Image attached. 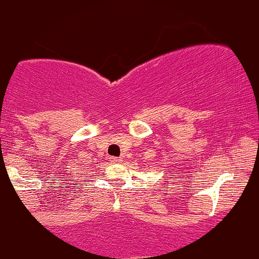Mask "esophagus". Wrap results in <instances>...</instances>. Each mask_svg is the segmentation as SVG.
Returning a JSON list of instances; mask_svg holds the SVG:
<instances>
[{
	"label": "esophagus",
	"instance_id": "34e87169",
	"mask_svg": "<svg viewBox=\"0 0 259 259\" xmlns=\"http://www.w3.org/2000/svg\"><path fill=\"white\" fill-rule=\"evenodd\" d=\"M109 161H110L111 164H120L122 160L120 159V157H110V159H109Z\"/></svg>",
	"mask_w": 259,
	"mask_h": 259
}]
</instances>
